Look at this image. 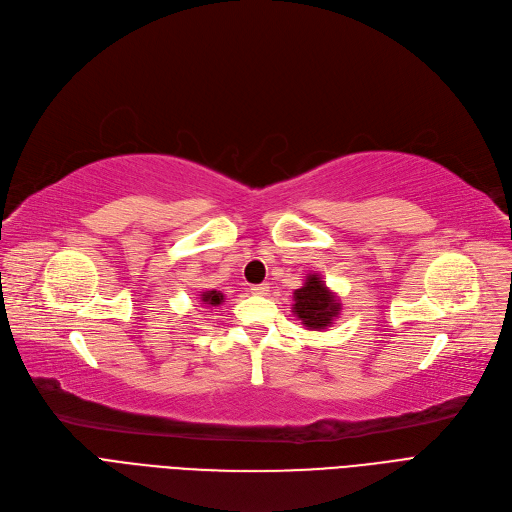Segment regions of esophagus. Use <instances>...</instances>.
Returning a JSON list of instances; mask_svg holds the SVG:
<instances>
[{
    "label": "esophagus",
    "mask_w": 512,
    "mask_h": 512,
    "mask_svg": "<svg viewBox=\"0 0 512 512\" xmlns=\"http://www.w3.org/2000/svg\"><path fill=\"white\" fill-rule=\"evenodd\" d=\"M250 291H252V294H254V296H264V294H266V291H269V283H260V285H252V287H250Z\"/></svg>",
    "instance_id": "34e87169"
}]
</instances>
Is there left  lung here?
<instances>
[{
    "label": "left lung",
    "mask_w": 512,
    "mask_h": 512,
    "mask_svg": "<svg viewBox=\"0 0 512 512\" xmlns=\"http://www.w3.org/2000/svg\"><path fill=\"white\" fill-rule=\"evenodd\" d=\"M294 302V314L304 327L312 331L327 329L342 310V304L337 302L333 291L316 273L308 275L304 285L294 291Z\"/></svg>",
    "instance_id": "8db88e82"
}]
</instances>
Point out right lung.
I'll use <instances>...</instances> for the list:
<instances>
[{"label":"right lung","mask_w":512,"mask_h":512,"mask_svg":"<svg viewBox=\"0 0 512 512\" xmlns=\"http://www.w3.org/2000/svg\"><path fill=\"white\" fill-rule=\"evenodd\" d=\"M202 302L204 304H208L210 308L212 306H221L223 302H225V296L221 294V291H216V289H212V291H202Z\"/></svg>","instance_id":"right-lung-1"}]
</instances>
